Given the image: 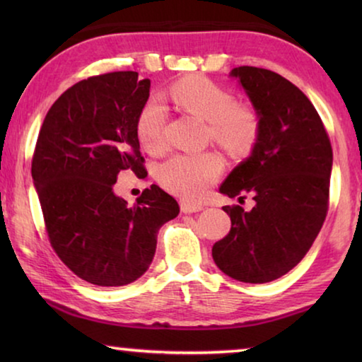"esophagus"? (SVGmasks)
<instances>
[{
  "mask_svg": "<svg viewBox=\"0 0 362 362\" xmlns=\"http://www.w3.org/2000/svg\"><path fill=\"white\" fill-rule=\"evenodd\" d=\"M180 209L183 214H193V212H199L203 211L204 207L201 204H196V203H189V201H182L180 203Z\"/></svg>",
  "mask_w": 362,
  "mask_h": 362,
  "instance_id": "1",
  "label": "esophagus"
}]
</instances>
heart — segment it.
<instances>
[{
  "label": "heart",
  "instance_id": "heart-1",
  "mask_svg": "<svg viewBox=\"0 0 362 362\" xmlns=\"http://www.w3.org/2000/svg\"><path fill=\"white\" fill-rule=\"evenodd\" d=\"M177 107L207 121L209 136L231 155H247L259 142L262 121L249 103L236 102L228 89L204 76L180 79L169 90ZM168 112L161 100L146 102L137 118V137L146 150L166 148ZM223 159L217 153L174 155L158 168V179L169 192L185 199L203 198L222 174Z\"/></svg>",
  "mask_w": 362,
  "mask_h": 362
}]
</instances>
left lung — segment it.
Here are the masks:
<instances>
[{"mask_svg":"<svg viewBox=\"0 0 362 362\" xmlns=\"http://www.w3.org/2000/svg\"><path fill=\"white\" fill-rule=\"evenodd\" d=\"M230 76L259 112L262 131L220 193H249L255 206L223 207L231 230L212 257L230 278L262 284L291 272L316 240L329 209L332 146L313 103L289 79L257 66H238Z\"/></svg>","mask_w":362,"mask_h":362,"instance_id":"8db88e82","label":"left lung"}]
</instances>
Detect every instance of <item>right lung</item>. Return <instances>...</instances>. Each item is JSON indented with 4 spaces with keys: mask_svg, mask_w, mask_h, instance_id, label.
I'll return each instance as SVG.
<instances>
[{
    "mask_svg": "<svg viewBox=\"0 0 362 362\" xmlns=\"http://www.w3.org/2000/svg\"><path fill=\"white\" fill-rule=\"evenodd\" d=\"M150 79L113 71L73 84L49 108L36 140L32 177L49 243L78 278L126 286L148 269L158 230L179 204L158 185L134 206L116 196L121 170L146 177L137 118Z\"/></svg>",
    "mask_w": 362,
    "mask_h": 362,
    "instance_id": "obj_1",
    "label": "right lung"
}]
</instances>
